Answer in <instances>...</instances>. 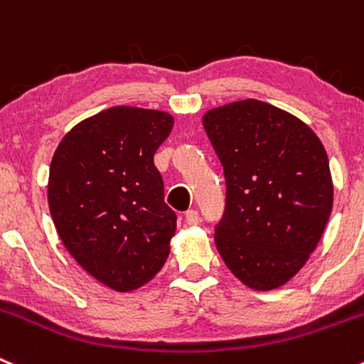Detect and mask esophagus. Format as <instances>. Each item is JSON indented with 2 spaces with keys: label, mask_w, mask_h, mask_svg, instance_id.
I'll list each match as a JSON object with an SVG mask.
<instances>
[{
  "label": "esophagus",
  "mask_w": 364,
  "mask_h": 364,
  "mask_svg": "<svg viewBox=\"0 0 364 364\" xmlns=\"http://www.w3.org/2000/svg\"><path fill=\"white\" fill-rule=\"evenodd\" d=\"M185 220L186 224L193 226V224L199 223V213L196 212V210H188V212H185Z\"/></svg>",
  "instance_id": "1"
}]
</instances>
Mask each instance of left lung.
I'll return each mask as SVG.
<instances>
[{"mask_svg": "<svg viewBox=\"0 0 364 364\" xmlns=\"http://www.w3.org/2000/svg\"><path fill=\"white\" fill-rule=\"evenodd\" d=\"M203 125L226 178L217 251L250 289L282 287L305 266L331 217L323 144L300 118L255 98L206 111Z\"/></svg>", "mask_w": 364, "mask_h": 364, "instance_id": "obj_1", "label": "left lung"}]
</instances>
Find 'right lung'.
<instances>
[{"instance_id":"obj_1","label":"right lung","mask_w":364,"mask_h":364,"mask_svg":"<svg viewBox=\"0 0 364 364\" xmlns=\"http://www.w3.org/2000/svg\"><path fill=\"white\" fill-rule=\"evenodd\" d=\"M165 111L109 107L66 132L50 165L48 206L64 247L118 293L151 282L171 253L176 213L154 152L171 134Z\"/></svg>"}]
</instances>
